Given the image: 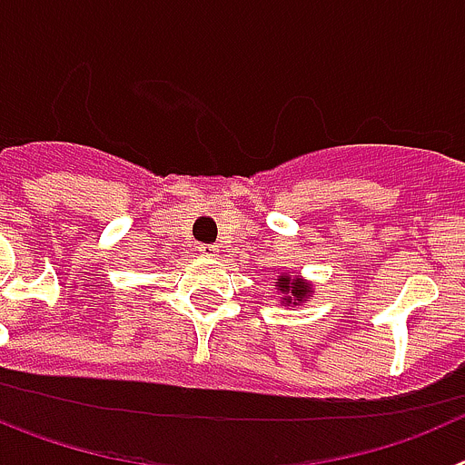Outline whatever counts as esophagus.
<instances>
[{"instance_id":"34e87169","label":"esophagus","mask_w":465,"mask_h":465,"mask_svg":"<svg viewBox=\"0 0 465 465\" xmlns=\"http://www.w3.org/2000/svg\"><path fill=\"white\" fill-rule=\"evenodd\" d=\"M197 253H200V256H204V258H213L216 253H219V249H216L213 244H200V246H197Z\"/></svg>"}]
</instances>
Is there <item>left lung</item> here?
<instances>
[{
	"instance_id": "8db88e82",
	"label": "left lung",
	"mask_w": 465,
	"mask_h": 465,
	"mask_svg": "<svg viewBox=\"0 0 465 465\" xmlns=\"http://www.w3.org/2000/svg\"><path fill=\"white\" fill-rule=\"evenodd\" d=\"M274 286H277V293L282 295L283 307L300 305V302H305V298L314 293L312 283L293 272H279V277L274 279Z\"/></svg>"
}]
</instances>
